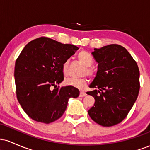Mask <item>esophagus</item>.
Instances as JSON below:
<instances>
[{
    "instance_id": "1",
    "label": "esophagus",
    "mask_w": 150,
    "mask_h": 150,
    "mask_svg": "<svg viewBox=\"0 0 150 150\" xmlns=\"http://www.w3.org/2000/svg\"><path fill=\"white\" fill-rule=\"evenodd\" d=\"M86 95H87V94H86L85 92H80V97H85Z\"/></svg>"
}]
</instances>
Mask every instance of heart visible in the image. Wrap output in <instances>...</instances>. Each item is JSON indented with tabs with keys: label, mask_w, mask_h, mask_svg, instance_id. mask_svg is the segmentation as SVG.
Segmentation results:
<instances>
[{
	"label": "heart",
	"mask_w": 150,
	"mask_h": 150,
	"mask_svg": "<svg viewBox=\"0 0 150 150\" xmlns=\"http://www.w3.org/2000/svg\"><path fill=\"white\" fill-rule=\"evenodd\" d=\"M77 58L78 61L85 66L83 75H87L89 77L94 76L95 72H94V68L92 67L93 64V58L91 56V55L87 51H81L77 54ZM61 70L63 75L66 76L68 75V73H69V61L68 60H66L62 63ZM87 80L85 77L80 79L68 78L65 80L64 82L65 85L68 86H71V87L78 89H83L87 85Z\"/></svg>",
	"instance_id": "b5f03b06"
}]
</instances>
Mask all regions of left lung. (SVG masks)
<instances>
[{
	"instance_id": "obj_1",
	"label": "left lung",
	"mask_w": 150,
	"mask_h": 150,
	"mask_svg": "<svg viewBox=\"0 0 150 150\" xmlns=\"http://www.w3.org/2000/svg\"><path fill=\"white\" fill-rule=\"evenodd\" d=\"M98 63L97 76L87 94L95 99L88 111L98 124L110 127L120 123L130 111L140 91L137 63L122 46L110 44L92 53Z\"/></svg>"
}]
</instances>
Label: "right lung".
Segmentation results:
<instances>
[{"label": "right lung", "instance_id": "add662e5", "mask_svg": "<svg viewBox=\"0 0 150 150\" xmlns=\"http://www.w3.org/2000/svg\"><path fill=\"white\" fill-rule=\"evenodd\" d=\"M77 49L73 44L44 37L31 41L22 49L15 62L16 95L32 119L52 123L63 116L68 99L79 96L80 91L75 87L57 86L64 80L62 63Z\"/></svg>", "mask_w": 150, "mask_h": 150}]
</instances>
